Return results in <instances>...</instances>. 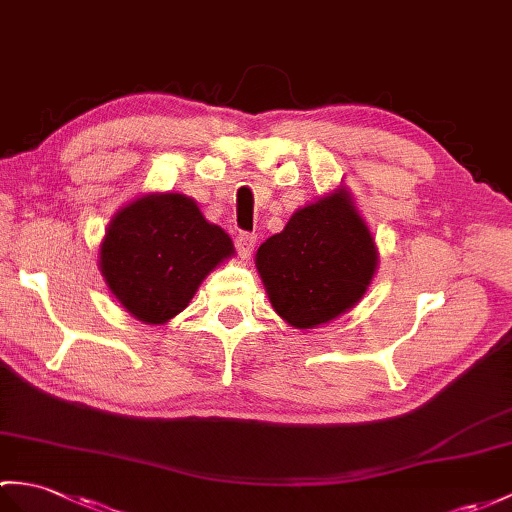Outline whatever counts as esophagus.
<instances>
[{
	"label": "esophagus",
	"mask_w": 512,
	"mask_h": 512,
	"mask_svg": "<svg viewBox=\"0 0 512 512\" xmlns=\"http://www.w3.org/2000/svg\"><path fill=\"white\" fill-rule=\"evenodd\" d=\"M255 242H257V235L255 233H240L235 237V248L237 253H240L242 259H248L251 257V253L255 251Z\"/></svg>",
	"instance_id": "obj_1"
}]
</instances>
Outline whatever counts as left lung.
<instances>
[{"label":"left lung","mask_w":512,"mask_h":512,"mask_svg":"<svg viewBox=\"0 0 512 512\" xmlns=\"http://www.w3.org/2000/svg\"><path fill=\"white\" fill-rule=\"evenodd\" d=\"M255 266L275 312L296 329H314L358 303L377 268L366 222L340 187L299 209L257 248Z\"/></svg>","instance_id":"left-lung-1"}]
</instances>
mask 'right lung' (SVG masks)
<instances>
[{
    "instance_id": "1",
    "label": "right lung",
    "mask_w": 512,
    "mask_h": 512,
    "mask_svg": "<svg viewBox=\"0 0 512 512\" xmlns=\"http://www.w3.org/2000/svg\"><path fill=\"white\" fill-rule=\"evenodd\" d=\"M233 253L231 237L207 222L192 198L146 194L113 216L100 244V270L128 314L163 325Z\"/></svg>"
}]
</instances>
